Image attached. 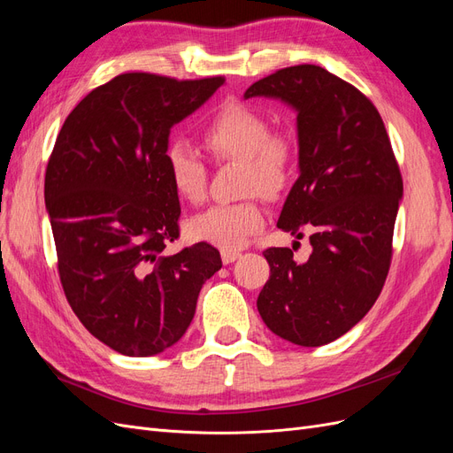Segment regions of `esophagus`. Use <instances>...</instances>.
I'll return each instance as SVG.
<instances>
[{
    "instance_id": "34e87169",
    "label": "esophagus",
    "mask_w": 453,
    "mask_h": 453,
    "mask_svg": "<svg viewBox=\"0 0 453 453\" xmlns=\"http://www.w3.org/2000/svg\"><path fill=\"white\" fill-rule=\"evenodd\" d=\"M240 257H242L240 251H228V250H223V251H221V258H223L225 265L234 263V260H238Z\"/></svg>"
}]
</instances>
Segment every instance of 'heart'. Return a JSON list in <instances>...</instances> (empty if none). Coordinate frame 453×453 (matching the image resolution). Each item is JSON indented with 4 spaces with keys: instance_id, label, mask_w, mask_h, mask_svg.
<instances>
[{
    "instance_id": "obj_1",
    "label": "heart",
    "mask_w": 453,
    "mask_h": 453,
    "mask_svg": "<svg viewBox=\"0 0 453 453\" xmlns=\"http://www.w3.org/2000/svg\"><path fill=\"white\" fill-rule=\"evenodd\" d=\"M270 120L257 109L228 102L208 120L202 142L215 160L243 164V193L278 196L293 173L295 149L281 132H270ZM168 177L177 196L200 202L208 187V170L195 149L173 143L166 150ZM265 226L257 200L217 203L188 221L190 236L221 250H240Z\"/></svg>"
}]
</instances>
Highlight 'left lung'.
<instances>
[{"instance_id": "obj_1", "label": "left lung", "mask_w": 453, "mask_h": 453, "mask_svg": "<svg viewBox=\"0 0 453 453\" xmlns=\"http://www.w3.org/2000/svg\"><path fill=\"white\" fill-rule=\"evenodd\" d=\"M276 98L296 111L298 180L278 228L298 240L310 232L311 255H263L270 280L257 298L273 334L296 346H323L357 325L386 283L403 177L378 109L363 92L313 64L257 81L243 98Z\"/></svg>"}]
</instances>
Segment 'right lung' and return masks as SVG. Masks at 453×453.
Masks as SVG:
<instances>
[{"label":"right lung","instance_id":"1","mask_svg":"<svg viewBox=\"0 0 453 453\" xmlns=\"http://www.w3.org/2000/svg\"><path fill=\"white\" fill-rule=\"evenodd\" d=\"M225 85L122 73L67 115L45 173V205L67 303L87 331L128 357L172 348L195 318L205 280L223 266L180 238V196L166 150L170 130Z\"/></svg>","mask_w":453,"mask_h":453}]
</instances>
